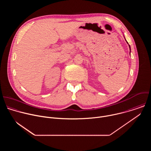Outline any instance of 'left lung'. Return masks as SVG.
I'll list each match as a JSON object with an SVG mask.
<instances>
[{
	"instance_id": "left-lung-1",
	"label": "left lung",
	"mask_w": 151,
	"mask_h": 151,
	"mask_svg": "<svg viewBox=\"0 0 151 151\" xmlns=\"http://www.w3.org/2000/svg\"><path fill=\"white\" fill-rule=\"evenodd\" d=\"M125 41L127 42V44H128V43L127 42V41L126 40V39H125ZM128 46H129V48H130V52H131V48H130V45H128Z\"/></svg>"
}]
</instances>
